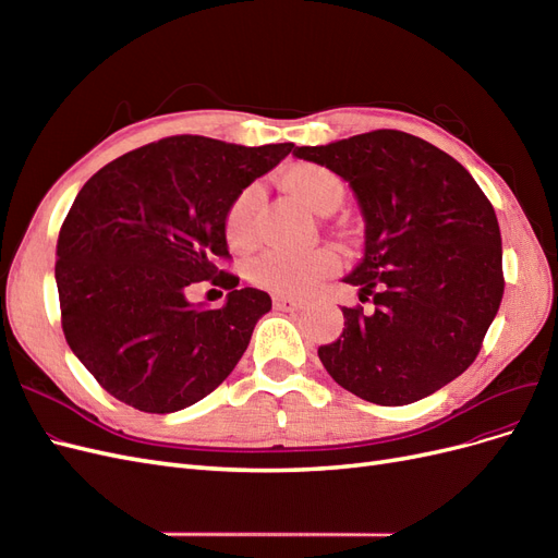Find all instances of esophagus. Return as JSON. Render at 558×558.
Masks as SVG:
<instances>
[{
  "instance_id": "34e87169",
  "label": "esophagus",
  "mask_w": 558,
  "mask_h": 558,
  "mask_svg": "<svg viewBox=\"0 0 558 558\" xmlns=\"http://www.w3.org/2000/svg\"><path fill=\"white\" fill-rule=\"evenodd\" d=\"M302 305H305V302L298 300V298H291V295H275V307H277L279 312H298V310H302Z\"/></svg>"
}]
</instances>
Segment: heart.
<instances>
[{"instance_id": "obj_1", "label": "heart", "mask_w": 558, "mask_h": 558, "mask_svg": "<svg viewBox=\"0 0 558 558\" xmlns=\"http://www.w3.org/2000/svg\"><path fill=\"white\" fill-rule=\"evenodd\" d=\"M279 183L298 202H302L314 214H330L344 197V183L335 172L318 165H295L286 170ZM256 211H258V191L244 189L226 211V240L230 248L246 251L256 242ZM340 267V258L332 248L318 246L305 253L289 251H267L251 263V279L258 286H265L277 293H307L310 289L330 277Z\"/></svg>"}]
</instances>
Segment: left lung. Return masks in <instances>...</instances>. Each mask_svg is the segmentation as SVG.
<instances>
[{"instance_id":"1","label":"left lung","mask_w":558,"mask_h":558,"mask_svg":"<svg viewBox=\"0 0 558 558\" xmlns=\"http://www.w3.org/2000/svg\"><path fill=\"white\" fill-rule=\"evenodd\" d=\"M295 158L342 177L365 221L344 277L373 310L342 307L344 330L318 347L328 375L375 404H410L463 375L502 300L498 218L477 181L437 146L375 130Z\"/></svg>"}]
</instances>
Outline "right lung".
<instances>
[{
  "label": "right lung",
  "mask_w": 558,
  "mask_h": 558,
  "mask_svg": "<svg viewBox=\"0 0 558 558\" xmlns=\"http://www.w3.org/2000/svg\"><path fill=\"white\" fill-rule=\"evenodd\" d=\"M293 148L179 134L130 150L83 185L56 248L62 330L113 398L179 412L240 363L272 300L216 267L230 258L226 211ZM209 278L229 291L221 311L184 298Z\"/></svg>",
  "instance_id": "obj_1"
}]
</instances>
